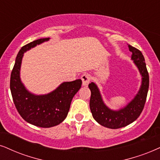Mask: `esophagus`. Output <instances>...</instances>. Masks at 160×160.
I'll list each match as a JSON object with an SVG mask.
<instances>
[{
    "instance_id": "1",
    "label": "esophagus",
    "mask_w": 160,
    "mask_h": 160,
    "mask_svg": "<svg viewBox=\"0 0 160 160\" xmlns=\"http://www.w3.org/2000/svg\"><path fill=\"white\" fill-rule=\"evenodd\" d=\"M81 80L82 81V86H87L91 80L90 74L88 73H84L81 76Z\"/></svg>"
}]
</instances>
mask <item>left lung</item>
I'll return each instance as SVG.
<instances>
[{
	"instance_id": "left-lung-1",
	"label": "left lung",
	"mask_w": 160,
	"mask_h": 160,
	"mask_svg": "<svg viewBox=\"0 0 160 160\" xmlns=\"http://www.w3.org/2000/svg\"><path fill=\"white\" fill-rule=\"evenodd\" d=\"M131 52V59L134 60L142 75V85L134 100L125 108L119 111L109 109L101 98L98 86L94 82L88 85L91 90L90 109L95 120L102 126L108 128L117 129L122 128L137 120L142 113L146 101L149 86V75L148 72L145 58L142 52L132 46L128 45Z\"/></svg>"
}]
</instances>
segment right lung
<instances>
[{
    "mask_svg": "<svg viewBox=\"0 0 160 160\" xmlns=\"http://www.w3.org/2000/svg\"><path fill=\"white\" fill-rule=\"evenodd\" d=\"M49 38L38 39L21 48L16 57L10 77V89L18 113L26 122L42 128L59 125L66 119L72 98L82 85L81 80L62 82L53 92L46 95H35L28 92L20 79V68L23 53Z\"/></svg>",
    "mask_w": 160,
    "mask_h": 160,
    "instance_id": "add662e5",
    "label": "right lung"
}]
</instances>
